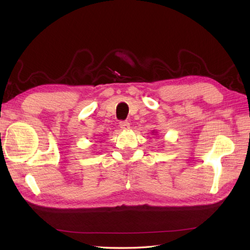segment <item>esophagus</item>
Masks as SVG:
<instances>
[{
    "instance_id": "esophagus-1",
    "label": "esophagus",
    "mask_w": 250,
    "mask_h": 250,
    "mask_svg": "<svg viewBox=\"0 0 250 250\" xmlns=\"http://www.w3.org/2000/svg\"><path fill=\"white\" fill-rule=\"evenodd\" d=\"M119 126L121 128V130H128L130 128V124L128 121H120Z\"/></svg>"
}]
</instances>
